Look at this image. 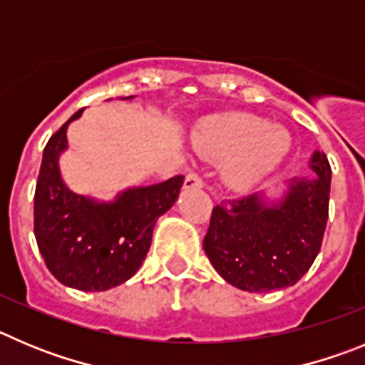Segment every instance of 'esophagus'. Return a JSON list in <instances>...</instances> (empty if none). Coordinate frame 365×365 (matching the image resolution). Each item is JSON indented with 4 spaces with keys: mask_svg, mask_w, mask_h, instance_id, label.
<instances>
[{
    "mask_svg": "<svg viewBox=\"0 0 365 365\" xmlns=\"http://www.w3.org/2000/svg\"><path fill=\"white\" fill-rule=\"evenodd\" d=\"M203 178L196 173V170H190L189 175L185 176V189H195V187H202Z\"/></svg>",
    "mask_w": 365,
    "mask_h": 365,
    "instance_id": "1",
    "label": "esophagus"
}]
</instances>
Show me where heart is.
Returning <instances> with one entry per match:
<instances>
[{
	"mask_svg": "<svg viewBox=\"0 0 365 365\" xmlns=\"http://www.w3.org/2000/svg\"><path fill=\"white\" fill-rule=\"evenodd\" d=\"M195 147L211 158H227L225 180L236 189H247L287 156L291 138L262 118L232 114L203 123L195 134Z\"/></svg>",
	"mask_w": 365,
	"mask_h": 365,
	"instance_id": "obj_1",
	"label": "heart"
}]
</instances>
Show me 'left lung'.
Wrapping results in <instances>:
<instances>
[{"label": "left lung", "instance_id": "1", "mask_svg": "<svg viewBox=\"0 0 365 365\" xmlns=\"http://www.w3.org/2000/svg\"><path fill=\"white\" fill-rule=\"evenodd\" d=\"M313 178L293 182L284 202L265 207L258 196L216 205L203 238L212 267L242 291L264 293L294 285L320 252L329 216L331 165L314 153Z\"/></svg>", "mask_w": 365, "mask_h": 365}]
</instances>
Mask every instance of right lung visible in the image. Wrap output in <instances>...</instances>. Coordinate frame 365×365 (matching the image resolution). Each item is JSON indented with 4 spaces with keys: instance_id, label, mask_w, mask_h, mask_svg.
<instances>
[{
    "instance_id": "add662e5",
    "label": "right lung",
    "mask_w": 365,
    "mask_h": 365,
    "mask_svg": "<svg viewBox=\"0 0 365 365\" xmlns=\"http://www.w3.org/2000/svg\"><path fill=\"white\" fill-rule=\"evenodd\" d=\"M43 150L34 192V236L48 271L80 291H105L129 280L145 260L154 223L180 195L183 176L125 190L114 203H96L65 187L58 154L67 147V125Z\"/></svg>"
}]
</instances>
